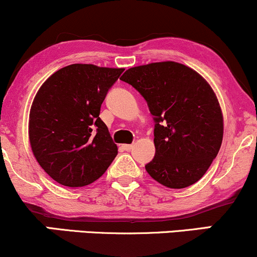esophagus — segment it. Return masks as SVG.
I'll list each match as a JSON object with an SVG mask.
<instances>
[{
    "label": "esophagus",
    "instance_id": "obj_1",
    "mask_svg": "<svg viewBox=\"0 0 257 257\" xmlns=\"http://www.w3.org/2000/svg\"><path fill=\"white\" fill-rule=\"evenodd\" d=\"M122 149L124 150V151H131L133 149V145H131V144H124V145H122Z\"/></svg>",
    "mask_w": 257,
    "mask_h": 257
}]
</instances>
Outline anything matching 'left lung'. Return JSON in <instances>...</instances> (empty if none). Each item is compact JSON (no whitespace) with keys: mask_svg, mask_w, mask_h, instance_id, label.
Wrapping results in <instances>:
<instances>
[{"mask_svg":"<svg viewBox=\"0 0 257 257\" xmlns=\"http://www.w3.org/2000/svg\"><path fill=\"white\" fill-rule=\"evenodd\" d=\"M122 81L145 98L155 116V158L145 169L169 188L196 184L220 151L223 116L204 77L175 61L131 67Z\"/></svg>","mask_w":257,"mask_h":257,"instance_id":"8db88e82","label":"left lung"}]
</instances>
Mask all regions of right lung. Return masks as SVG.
Returning <instances> with one entry per match:
<instances>
[{
    "label": "right lung",
    "instance_id": "1",
    "mask_svg": "<svg viewBox=\"0 0 257 257\" xmlns=\"http://www.w3.org/2000/svg\"><path fill=\"white\" fill-rule=\"evenodd\" d=\"M124 69L72 64L41 85L29 117L35 158L53 180L82 187L98 180L118 153L100 107Z\"/></svg>",
    "mask_w": 257,
    "mask_h": 257
}]
</instances>
